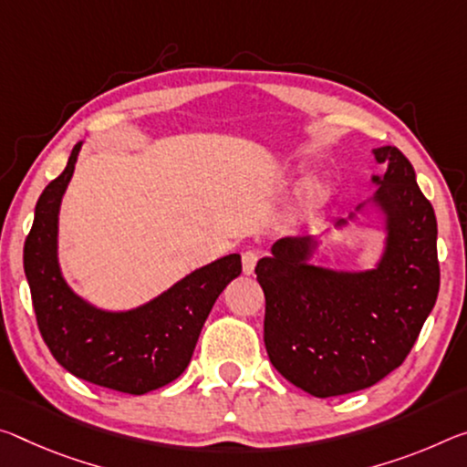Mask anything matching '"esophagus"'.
<instances>
[{"instance_id": "34e87169", "label": "esophagus", "mask_w": 467, "mask_h": 467, "mask_svg": "<svg viewBox=\"0 0 467 467\" xmlns=\"http://www.w3.org/2000/svg\"><path fill=\"white\" fill-rule=\"evenodd\" d=\"M257 260H260V255H257V251H245V254H243V272H245V274H254Z\"/></svg>"}]
</instances>
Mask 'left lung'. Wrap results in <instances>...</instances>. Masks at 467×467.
<instances>
[{"instance_id": "8db88e82", "label": "left lung", "mask_w": 467, "mask_h": 467, "mask_svg": "<svg viewBox=\"0 0 467 467\" xmlns=\"http://www.w3.org/2000/svg\"><path fill=\"white\" fill-rule=\"evenodd\" d=\"M384 172L374 195L335 231L382 218V245L366 270L317 265L324 241L280 239L255 265L265 295L264 343L272 366L306 393L327 399L380 382L403 364L432 312L441 272L436 216L410 160L393 145L372 150Z\"/></svg>"}]
</instances>
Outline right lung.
Instances as JSON below:
<instances>
[{
  "mask_svg": "<svg viewBox=\"0 0 467 467\" xmlns=\"http://www.w3.org/2000/svg\"><path fill=\"white\" fill-rule=\"evenodd\" d=\"M80 147L83 140L74 145L64 172L41 193L25 243L36 324L57 364L77 379L145 395L187 369L213 303L241 274V255L205 264L130 309H106L80 297L60 264V207Z\"/></svg>",
  "mask_w": 467,
  "mask_h": 467,
  "instance_id": "1",
  "label": "right lung"
}]
</instances>
